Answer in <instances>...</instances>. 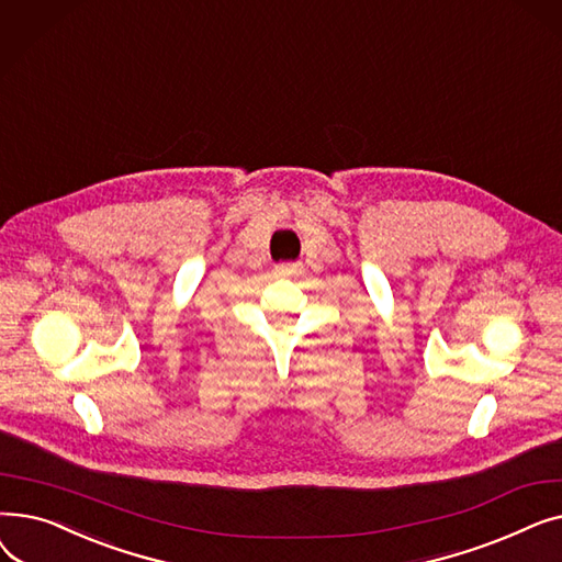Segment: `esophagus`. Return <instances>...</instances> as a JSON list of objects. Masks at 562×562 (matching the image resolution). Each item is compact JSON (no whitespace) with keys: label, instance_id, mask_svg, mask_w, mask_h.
I'll use <instances>...</instances> for the list:
<instances>
[{"label":"esophagus","instance_id":"esophagus-1","mask_svg":"<svg viewBox=\"0 0 562 562\" xmlns=\"http://www.w3.org/2000/svg\"><path fill=\"white\" fill-rule=\"evenodd\" d=\"M278 278H293L299 273V263H280L273 271Z\"/></svg>","mask_w":562,"mask_h":562}]
</instances>
